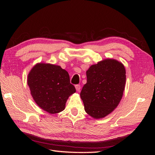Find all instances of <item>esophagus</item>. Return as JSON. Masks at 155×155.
<instances>
[{"label": "esophagus", "instance_id": "obj_1", "mask_svg": "<svg viewBox=\"0 0 155 155\" xmlns=\"http://www.w3.org/2000/svg\"><path fill=\"white\" fill-rule=\"evenodd\" d=\"M75 88H76V90L77 91H80L81 90V85L80 84H76L75 85Z\"/></svg>", "mask_w": 155, "mask_h": 155}]
</instances>
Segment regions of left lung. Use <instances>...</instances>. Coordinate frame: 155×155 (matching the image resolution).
<instances>
[{"label": "left lung", "instance_id": "8db88e82", "mask_svg": "<svg viewBox=\"0 0 155 155\" xmlns=\"http://www.w3.org/2000/svg\"><path fill=\"white\" fill-rule=\"evenodd\" d=\"M87 83L81 92L86 113L94 118L110 114L123 97L126 71L121 62L106 59L87 71Z\"/></svg>", "mask_w": 155, "mask_h": 155}]
</instances>
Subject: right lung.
Returning <instances> with one entry per match:
<instances>
[{"label":"right lung","mask_w":155,"mask_h":155,"mask_svg":"<svg viewBox=\"0 0 155 155\" xmlns=\"http://www.w3.org/2000/svg\"><path fill=\"white\" fill-rule=\"evenodd\" d=\"M27 82L35 103L50 114L63 110L68 97L76 92L68 72L57 65L36 64Z\"/></svg>","instance_id":"add662e5"}]
</instances>
